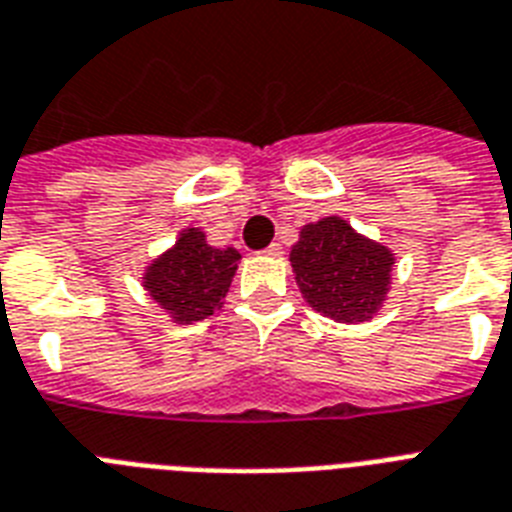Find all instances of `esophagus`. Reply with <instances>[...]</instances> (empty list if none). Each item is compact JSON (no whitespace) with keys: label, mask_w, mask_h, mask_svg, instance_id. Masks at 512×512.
<instances>
[{"label":"esophagus","mask_w":512,"mask_h":512,"mask_svg":"<svg viewBox=\"0 0 512 512\" xmlns=\"http://www.w3.org/2000/svg\"><path fill=\"white\" fill-rule=\"evenodd\" d=\"M263 255H268V257H281V255H284V247H281V244H271V247H265V249H263Z\"/></svg>","instance_id":"obj_1"}]
</instances>
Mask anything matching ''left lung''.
Masks as SVG:
<instances>
[{
    "label": "left lung",
    "mask_w": 512,
    "mask_h": 512,
    "mask_svg": "<svg viewBox=\"0 0 512 512\" xmlns=\"http://www.w3.org/2000/svg\"><path fill=\"white\" fill-rule=\"evenodd\" d=\"M289 260L305 300L342 324L366 321L380 308L393 268L388 249L353 233L340 217L305 225Z\"/></svg>",
    "instance_id": "obj_1"
}]
</instances>
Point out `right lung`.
Wrapping results in <instances>:
<instances>
[{"label": "right lung", "instance_id": "right-lung-1", "mask_svg": "<svg viewBox=\"0 0 512 512\" xmlns=\"http://www.w3.org/2000/svg\"><path fill=\"white\" fill-rule=\"evenodd\" d=\"M239 260L236 249L209 247L204 233L191 228L148 268L146 289L172 313V319L193 324L220 308Z\"/></svg>", "mask_w": 512, "mask_h": 512}]
</instances>
